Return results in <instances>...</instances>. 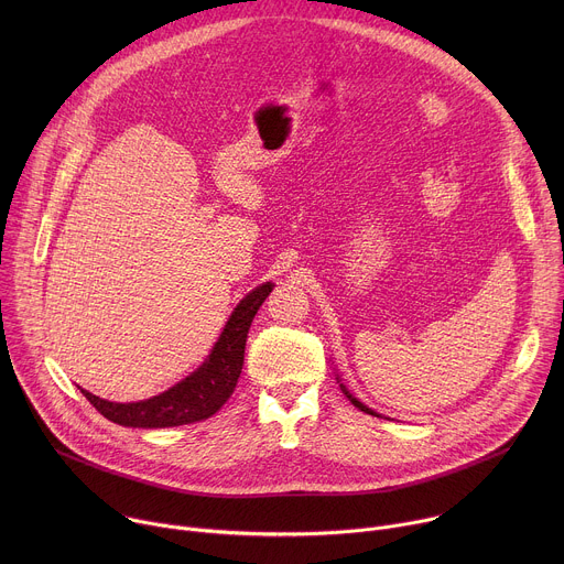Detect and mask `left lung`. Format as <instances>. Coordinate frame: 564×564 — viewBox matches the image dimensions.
I'll use <instances>...</instances> for the list:
<instances>
[{"mask_svg":"<svg viewBox=\"0 0 564 564\" xmlns=\"http://www.w3.org/2000/svg\"><path fill=\"white\" fill-rule=\"evenodd\" d=\"M339 386H341V390H344V394H346V397H348V399H350V404H355V406H357V409H359V411H364V413H368V415H375V417H381V415H377V413H375V411H372V409H368V406H364V404H361V401H359V399H357V397H355V394H352V392H350V390H348V388H346V386H344V383H339Z\"/></svg>","mask_w":564,"mask_h":564,"instance_id":"8db88e82","label":"left lung"}]
</instances>
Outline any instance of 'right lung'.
<instances>
[{
  "instance_id": "1",
  "label": "right lung",
  "mask_w": 564,
  "mask_h": 564,
  "mask_svg": "<svg viewBox=\"0 0 564 564\" xmlns=\"http://www.w3.org/2000/svg\"><path fill=\"white\" fill-rule=\"evenodd\" d=\"M272 288V283H263L240 301L234 307L205 364L170 390L144 401H133V404H116V401L100 399L85 388L79 390H83V394L91 401L100 415L120 426L170 429L212 417L220 411L236 388L240 370H243L246 341L252 318Z\"/></svg>"
}]
</instances>
